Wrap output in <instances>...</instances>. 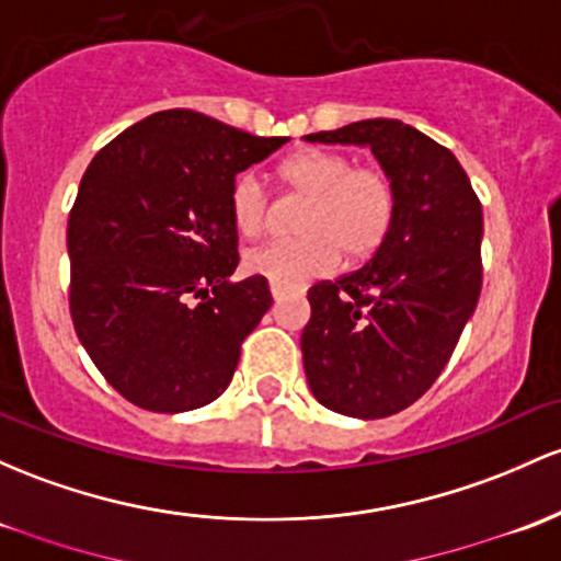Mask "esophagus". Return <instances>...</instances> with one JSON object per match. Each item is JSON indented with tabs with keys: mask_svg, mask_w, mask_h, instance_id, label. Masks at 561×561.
<instances>
[{
	"mask_svg": "<svg viewBox=\"0 0 561 561\" xmlns=\"http://www.w3.org/2000/svg\"><path fill=\"white\" fill-rule=\"evenodd\" d=\"M285 295H287L285 290H279V287H274V285H271V298H274V300H276V304H279V300H282V298H285Z\"/></svg>",
	"mask_w": 561,
	"mask_h": 561,
	"instance_id": "1",
	"label": "esophagus"
}]
</instances>
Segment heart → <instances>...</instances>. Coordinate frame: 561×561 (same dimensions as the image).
<instances>
[{"label":"heart","instance_id":"1","mask_svg":"<svg viewBox=\"0 0 561 561\" xmlns=\"http://www.w3.org/2000/svg\"><path fill=\"white\" fill-rule=\"evenodd\" d=\"M282 186L306 207L298 239L268 242L244 255V271L279 290H298L324 276L341 257L359 266L386 244L397 220L399 196L378 164H354L348 153L300 149L276 168ZM231 224L242 237H257L271 220V196L255 172H239L229 188Z\"/></svg>","mask_w":561,"mask_h":561}]
</instances>
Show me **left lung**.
<instances>
[{
    "label": "left lung",
    "instance_id": "left-lung-1",
    "mask_svg": "<svg viewBox=\"0 0 561 561\" xmlns=\"http://www.w3.org/2000/svg\"><path fill=\"white\" fill-rule=\"evenodd\" d=\"M311 144L370 146L397 186L386 244L359 271L317 282L300 335L319 404L389 417L426 393L450 362L482 293V202L455 153L399 119H365Z\"/></svg>",
    "mask_w": 561,
    "mask_h": 561
}]
</instances>
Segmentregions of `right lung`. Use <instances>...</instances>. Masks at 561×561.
<instances>
[{"label":"right lung","instance_id":"add662e5","mask_svg":"<svg viewBox=\"0 0 561 561\" xmlns=\"http://www.w3.org/2000/svg\"><path fill=\"white\" fill-rule=\"evenodd\" d=\"M287 138L191 108L135 122L92 157L69 215V309L79 341L127 402L186 412L229 389L268 282H229L237 172Z\"/></svg>","mask_w":561,"mask_h":561}]
</instances>
